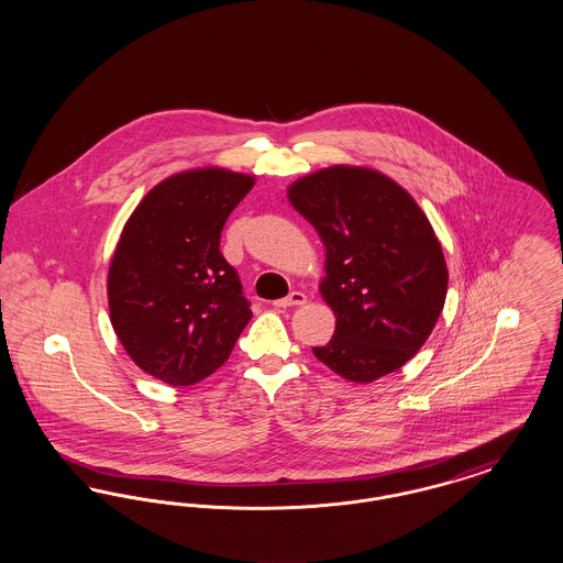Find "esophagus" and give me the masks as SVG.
I'll return each instance as SVG.
<instances>
[{
	"instance_id": "34e87169",
	"label": "esophagus",
	"mask_w": 563,
	"mask_h": 563,
	"mask_svg": "<svg viewBox=\"0 0 563 563\" xmlns=\"http://www.w3.org/2000/svg\"><path fill=\"white\" fill-rule=\"evenodd\" d=\"M306 294H301V291H291V294L287 295V297H283V299H276L274 301V306L276 308H291V306H303L306 303Z\"/></svg>"
}]
</instances>
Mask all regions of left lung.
I'll list each match as a JSON object with an SVG mask.
<instances>
[{
	"label": "left lung",
	"mask_w": 563,
	"mask_h": 563,
	"mask_svg": "<svg viewBox=\"0 0 563 563\" xmlns=\"http://www.w3.org/2000/svg\"><path fill=\"white\" fill-rule=\"evenodd\" d=\"M287 196L324 244L319 291L335 331L314 356L356 384L397 372L429 340L448 295L429 217L407 189L367 166L321 168Z\"/></svg>",
	"instance_id": "obj_1"
}]
</instances>
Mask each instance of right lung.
<instances>
[{
  "mask_svg": "<svg viewBox=\"0 0 563 563\" xmlns=\"http://www.w3.org/2000/svg\"><path fill=\"white\" fill-rule=\"evenodd\" d=\"M255 177L202 166L166 177L124 223L108 272L111 327L145 374L189 386L219 369L251 321L219 239Z\"/></svg>",
  "mask_w": 563,
  "mask_h": 563,
  "instance_id": "1",
  "label": "right lung"
}]
</instances>
